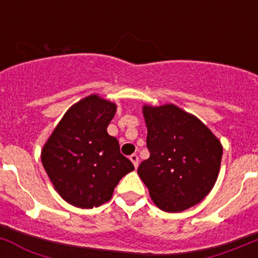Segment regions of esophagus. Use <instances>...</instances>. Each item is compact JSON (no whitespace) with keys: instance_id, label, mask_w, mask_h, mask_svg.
<instances>
[{"instance_id":"obj_1","label":"esophagus","mask_w":258,"mask_h":258,"mask_svg":"<svg viewBox=\"0 0 258 258\" xmlns=\"http://www.w3.org/2000/svg\"><path fill=\"white\" fill-rule=\"evenodd\" d=\"M130 160H131V162L134 163V166H135V169H138V166H139V157H138V154H131V156H130Z\"/></svg>"}]
</instances>
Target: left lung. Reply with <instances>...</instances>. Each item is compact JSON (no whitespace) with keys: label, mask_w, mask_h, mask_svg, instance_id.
<instances>
[{"label":"left lung","mask_w":258,"mask_h":258,"mask_svg":"<svg viewBox=\"0 0 258 258\" xmlns=\"http://www.w3.org/2000/svg\"><path fill=\"white\" fill-rule=\"evenodd\" d=\"M149 158L138 169L152 200L178 213L200 203L214 187L223 148L194 114L174 104L143 106Z\"/></svg>","instance_id":"obj_1"}]
</instances>
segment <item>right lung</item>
<instances>
[{"mask_svg":"<svg viewBox=\"0 0 258 258\" xmlns=\"http://www.w3.org/2000/svg\"><path fill=\"white\" fill-rule=\"evenodd\" d=\"M116 105L89 95L64 113L41 149L51 184L66 203L91 209L107 203L123 176L135 169L106 128Z\"/></svg>","mask_w":258,"mask_h":258,"instance_id":"1","label":"right lung"}]
</instances>
